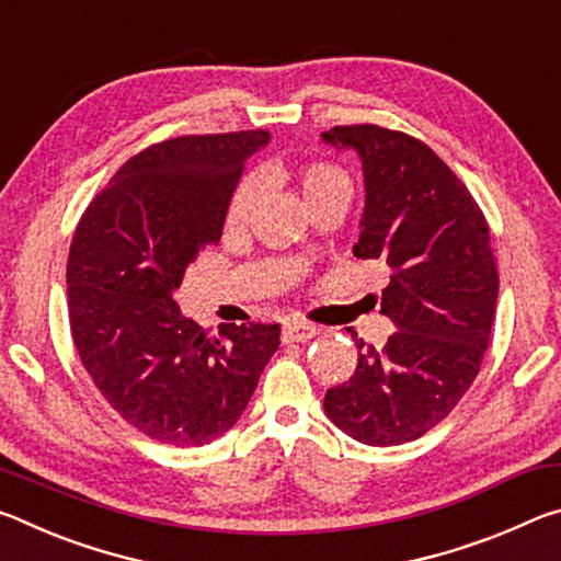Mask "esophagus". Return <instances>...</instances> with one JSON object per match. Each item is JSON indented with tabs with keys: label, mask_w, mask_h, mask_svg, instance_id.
Wrapping results in <instances>:
<instances>
[{
	"label": "esophagus",
	"mask_w": 561,
	"mask_h": 561,
	"mask_svg": "<svg viewBox=\"0 0 561 561\" xmlns=\"http://www.w3.org/2000/svg\"><path fill=\"white\" fill-rule=\"evenodd\" d=\"M317 334H319V329L314 324H309V321H287L282 329V341L291 344V341H307Z\"/></svg>",
	"instance_id": "obj_1"
}]
</instances>
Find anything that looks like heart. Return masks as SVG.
<instances>
[{"label": "heart", "instance_id": "obj_1", "mask_svg": "<svg viewBox=\"0 0 561 561\" xmlns=\"http://www.w3.org/2000/svg\"><path fill=\"white\" fill-rule=\"evenodd\" d=\"M294 180H297V190L307 207L331 201V197L351 201V193H354V185H351L346 170L334 163H327V160H314V163L301 165ZM254 203H257V183L254 180H244L234 190L230 207H227V227L230 230L244 227L247 220H250Z\"/></svg>", "mask_w": 561, "mask_h": 561}]
</instances>
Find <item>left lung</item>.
I'll list each match as a JSON object with an SVG mask.
<instances>
[{"mask_svg":"<svg viewBox=\"0 0 561 561\" xmlns=\"http://www.w3.org/2000/svg\"><path fill=\"white\" fill-rule=\"evenodd\" d=\"M321 140L356 150L364 165L354 254L391 270L381 314L396 327L381 348L351 331L356 371L329 388L324 411L358 443H411L458 405L485 358L500 287L488 220L462 180L413 136L360 123Z\"/></svg>","mask_w":561,"mask_h":561,"instance_id":"8db88e82","label":"left lung"}]
</instances>
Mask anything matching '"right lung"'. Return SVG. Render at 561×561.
Wrapping results in <instances>:
<instances>
[{
  "label": "right lung",
  "instance_id": "right-lung-1",
  "mask_svg": "<svg viewBox=\"0 0 561 561\" xmlns=\"http://www.w3.org/2000/svg\"><path fill=\"white\" fill-rule=\"evenodd\" d=\"M267 130L180 136L121 165L76 225L66 264L73 346L123 421L158 443L197 448L240 421L279 346L277 324L210 336L173 291L220 242L244 160Z\"/></svg>",
  "mask_w": 561,
  "mask_h": 561
}]
</instances>
